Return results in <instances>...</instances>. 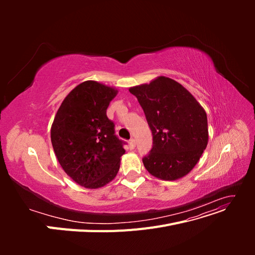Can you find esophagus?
Listing matches in <instances>:
<instances>
[{
	"instance_id": "obj_1",
	"label": "esophagus",
	"mask_w": 255,
	"mask_h": 255,
	"mask_svg": "<svg viewBox=\"0 0 255 255\" xmlns=\"http://www.w3.org/2000/svg\"><path fill=\"white\" fill-rule=\"evenodd\" d=\"M135 145H136V141H135L134 138H132V139H129V141H128V146H129V149H134V148H135Z\"/></svg>"
}]
</instances>
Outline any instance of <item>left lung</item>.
I'll return each mask as SVG.
<instances>
[{
  "instance_id": "8db88e82",
  "label": "left lung",
  "mask_w": 255,
  "mask_h": 255,
  "mask_svg": "<svg viewBox=\"0 0 255 255\" xmlns=\"http://www.w3.org/2000/svg\"><path fill=\"white\" fill-rule=\"evenodd\" d=\"M128 90L137 98L152 130V150L142 158L146 170L164 181L188 174L208 142L203 107L180 83L166 76Z\"/></svg>"
}]
</instances>
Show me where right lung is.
<instances>
[{
  "mask_svg": "<svg viewBox=\"0 0 255 255\" xmlns=\"http://www.w3.org/2000/svg\"><path fill=\"white\" fill-rule=\"evenodd\" d=\"M118 90L96 81H86L69 92L51 128L54 152L64 171L88 189L105 186L117 175L123 141L106 110Z\"/></svg>",
  "mask_w": 255,
  "mask_h": 255,
  "instance_id": "1",
  "label": "right lung"
}]
</instances>
